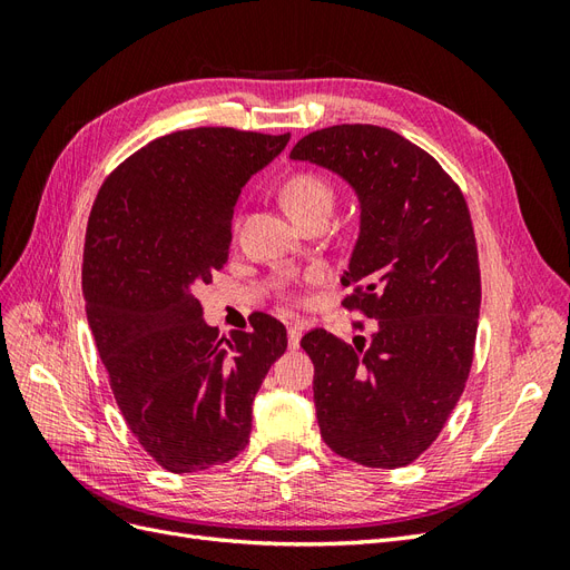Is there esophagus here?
Segmentation results:
<instances>
[{
  "instance_id": "34e87169",
  "label": "esophagus",
  "mask_w": 570,
  "mask_h": 570,
  "mask_svg": "<svg viewBox=\"0 0 570 570\" xmlns=\"http://www.w3.org/2000/svg\"><path fill=\"white\" fill-rule=\"evenodd\" d=\"M302 333H304V325L302 323H289L287 325V347L289 350H297L299 347Z\"/></svg>"
}]
</instances>
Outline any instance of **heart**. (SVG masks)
I'll use <instances>...</instances> for the list:
<instances>
[{
  "label": "heart",
  "instance_id": "heart-1",
  "mask_svg": "<svg viewBox=\"0 0 570 570\" xmlns=\"http://www.w3.org/2000/svg\"><path fill=\"white\" fill-rule=\"evenodd\" d=\"M283 204L292 218L304 216L316 209H331L333 206V187L321 176L314 174H295L283 185Z\"/></svg>",
  "mask_w": 570,
  "mask_h": 570
}]
</instances>
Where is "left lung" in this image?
Wrapping results in <instances>:
<instances>
[{
	"mask_svg": "<svg viewBox=\"0 0 570 570\" xmlns=\"http://www.w3.org/2000/svg\"><path fill=\"white\" fill-rule=\"evenodd\" d=\"M289 159L321 166L358 202V237L342 304L373 318L347 344L302 337L314 361V404L331 450L368 469H402L435 442L469 381L480 316V268L469 206L421 147L381 126L308 132Z\"/></svg>",
	"mask_w": 570,
	"mask_h": 570,
	"instance_id": "left-lung-1",
	"label": "left lung"
}]
</instances>
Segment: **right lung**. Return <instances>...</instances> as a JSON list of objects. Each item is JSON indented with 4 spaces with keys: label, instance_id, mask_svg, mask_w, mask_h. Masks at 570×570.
I'll list each match as a JSON object with an SVG mask.
<instances>
[{
    "label": "right lung",
    "instance_id": "right-lung-1",
    "mask_svg": "<svg viewBox=\"0 0 570 570\" xmlns=\"http://www.w3.org/2000/svg\"><path fill=\"white\" fill-rule=\"evenodd\" d=\"M287 142L289 132H170L120 164L92 206L85 312L120 413L170 473L245 450L254 396L287 350L285 325L266 314L218 337L195 297L228 262L239 193Z\"/></svg>",
    "mask_w": 570,
    "mask_h": 570
}]
</instances>
